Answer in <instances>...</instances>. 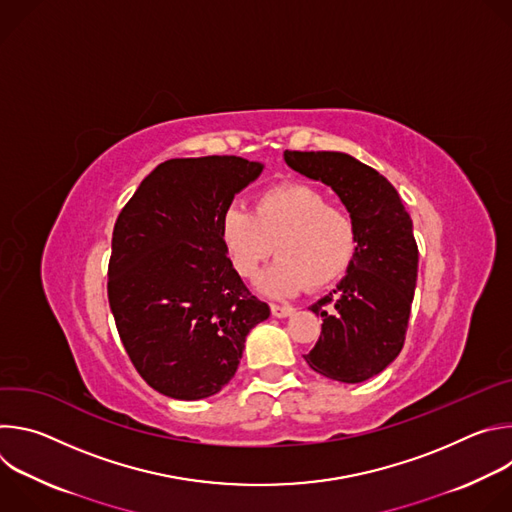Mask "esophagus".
I'll return each instance as SVG.
<instances>
[{"label":"esophagus","instance_id":"obj_1","mask_svg":"<svg viewBox=\"0 0 512 512\" xmlns=\"http://www.w3.org/2000/svg\"><path fill=\"white\" fill-rule=\"evenodd\" d=\"M271 314H273L275 318H285V316H289V314H294V308H291V306L271 304Z\"/></svg>","mask_w":512,"mask_h":512}]
</instances>
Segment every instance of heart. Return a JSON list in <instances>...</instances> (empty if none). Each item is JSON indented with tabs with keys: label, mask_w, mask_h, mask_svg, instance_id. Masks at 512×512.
I'll list each match as a JSON object with an SVG mask.
<instances>
[{
	"label": "heart",
	"mask_w": 512,
	"mask_h": 512,
	"mask_svg": "<svg viewBox=\"0 0 512 512\" xmlns=\"http://www.w3.org/2000/svg\"><path fill=\"white\" fill-rule=\"evenodd\" d=\"M221 241L235 271L255 281L265 261H279L263 279L271 296L320 289L336 281L356 249L352 216L328 204L324 192L308 184H279L257 194L253 212L229 208L221 221Z\"/></svg>",
	"instance_id": "b5f03b06"
}]
</instances>
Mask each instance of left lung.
<instances>
[{"instance_id": "8db88e82", "label": "left lung", "mask_w": 512, "mask_h": 512, "mask_svg": "<svg viewBox=\"0 0 512 512\" xmlns=\"http://www.w3.org/2000/svg\"><path fill=\"white\" fill-rule=\"evenodd\" d=\"M289 168L328 184L348 208L356 249L346 277L310 310L322 318L310 369L338 383H362L405 344L419 251L411 216L393 184L342 152H283Z\"/></svg>"}]
</instances>
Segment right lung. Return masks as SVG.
Here are the masks:
<instances>
[{
  "label": "right lung",
  "mask_w": 512,
  "mask_h": 512,
  "mask_svg": "<svg viewBox=\"0 0 512 512\" xmlns=\"http://www.w3.org/2000/svg\"><path fill=\"white\" fill-rule=\"evenodd\" d=\"M261 170L237 156L168 160L117 216L109 306L135 371L166 397L221 391L249 330L269 318L221 241L223 214Z\"/></svg>",
  "instance_id": "add662e5"
}]
</instances>
